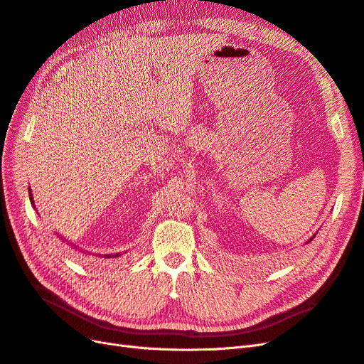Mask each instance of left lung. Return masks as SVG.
Here are the masks:
<instances>
[{
    "label": "left lung",
    "mask_w": 364,
    "mask_h": 364,
    "mask_svg": "<svg viewBox=\"0 0 364 364\" xmlns=\"http://www.w3.org/2000/svg\"><path fill=\"white\" fill-rule=\"evenodd\" d=\"M313 238H314V237H311V238H310V240H308V243H310V241H311V240H313Z\"/></svg>",
    "instance_id": "obj_1"
}]
</instances>
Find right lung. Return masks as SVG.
<instances>
[{
	"instance_id": "obj_1",
	"label": "right lung",
	"mask_w": 364,
	"mask_h": 364,
	"mask_svg": "<svg viewBox=\"0 0 364 364\" xmlns=\"http://www.w3.org/2000/svg\"><path fill=\"white\" fill-rule=\"evenodd\" d=\"M28 194H30V202H31V205L35 206V202H33V197H31V191H30V188H28ZM62 238V237H60ZM62 241H65V238H62ZM77 249V247H75ZM117 258V257H119V253H114V255H105V258Z\"/></svg>"
}]
</instances>
